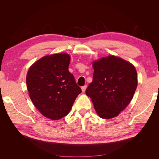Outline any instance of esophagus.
Instances as JSON below:
<instances>
[{
  "label": "esophagus",
  "instance_id": "1",
  "mask_svg": "<svg viewBox=\"0 0 159 159\" xmlns=\"http://www.w3.org/2000/svg\"><path fill=\"white\" fill-rule=\"evenodd\" d=\"M86 88H87V85H84V86H83V87H81V91H82L83 93L85 92Z\"/></svg>",
  "mask_w": 159,
  "mask_h": 159
}]
</instances>
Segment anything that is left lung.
Masks as SVG:
<instances>
[{
	"mask_svg": "<svg viewBox=\"0 0 159 159\" xmlns=\"http://www.w3.org/2000/svg\"><path fill=\"white\" fill-rule=\"evenodd\" d=\"M93 81L85 91L98 115L117 117L131 102L137 87V70L131 63L110 55L92 62Z\"/></svg>",
	"mask_w": 159,
	"mask_h": 159,
	"instance_id": "obj_1",
	"label": "left lung"
}]
</instances>
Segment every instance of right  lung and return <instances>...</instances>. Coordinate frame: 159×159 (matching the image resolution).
Here are the masks:
<instances>
[{
	"label": "right lung",
	"instance_id": "obj_1",
	"mask_svg": "<svg viewBox=\"0 0 159 159\" xmlns=\"http://www.w3.org/2000/svg\"><path fill=\"white\" fill-rule=\"evenodd\" d=\"M70 63L67 53L47 55L35 61L27 72L30 98L48 119L58 120L66 116L81 92L68 70Z\"/></svg>",
	"mask_w": 159,
	"mask_h": 159
}]
</instances>
